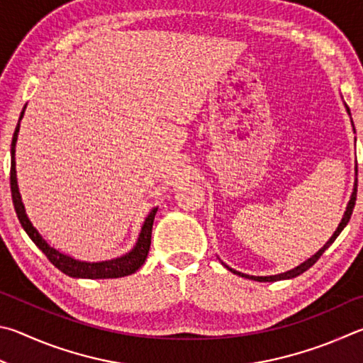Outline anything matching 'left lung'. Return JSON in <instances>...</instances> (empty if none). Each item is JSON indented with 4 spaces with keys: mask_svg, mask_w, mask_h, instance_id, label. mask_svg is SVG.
Wrapping results in <instances>:
<instances>
[{
    "mask_svg": "<svg viewBox=\"0 0 363 363\" xmlns=\"http://www.w3.org/2000/svg\"><path fill=\"white\" fill-rule=\"evenodd\" d=\"M345 106H346L347 114H349V116H351V110H349V106H347L346 104H345ZM351 124H352V127H354L352 118H351ZM354 132H355V129H354ZM355 175H357V167H355ZM355 198H357V177H355V180H354L352 194H351V199H349V202H347L346 212H345V215H342V218H341V221H340L338 228H336V231L333 233V236L330 238V239L327 240V242H325V245H323L322 249L317 250L313 257L308 258L306 262H303L301 264H298L296 268H294V269H290V271H287V272H281V274H276V276H249V274H244V272H239V271H236V269L230 268V266L225 264L223 262H221V264H223L225 268L230 269V271L233 272V274H238V276L245 277V279H252V281H257V282H274V281H284V279H294V277H296V276H300V274H303L304 271H308V269L311 268V266H313V264L317 262V259H319V258L322 257V253L325 252V250L328 249V247L335 242V239L340 236V233H341L342 230H345L346 225L349 223V218H351V215H352V208H354V206H355Z\"/></svg>",
    "mask_w": 363,
    "mask_h": 363,
    "instance_id": "1",
    "label": "left lung"
}]
</instances>
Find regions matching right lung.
Returning a JSON list of instances; mask_svg holds the SVG:
<instances>
[{"instance_id":"obj_1","label":"right lung","mask_w":363,"mask_h":363,"mask_svg":"<svg viewBox=\"0 0 363 363\" xmlns=\"http://www.w3.org/2000/svg\"><path fill=\"white\" fill-rule=\"evenodd\" d=\"M25 108L18 118V123L16 125L14 135H12L11 143V193H12V202H14V208L17 213V218L21 221L25 233L28 234V238L33 240L35 245L40 249L44 255L49 258V262L52 263L57 269H60L63 274L74 279H114V277H124L133 274V272L142 268L146 257H148L150 245H151V230H152V221H155V215L157 212V207L151 208L148 217L145 218L142 230L138 233L137 242L124 255L118 258L105 259V262H81L73 257L67 255L60 250H57L55 247H50L46 239H44L40 231L36 230L28 218L27 211L22 202L21 191H18V183H17V170H16V143L18 137V130H21V121L23 118Z\"/></svg>"}]
</instances>
